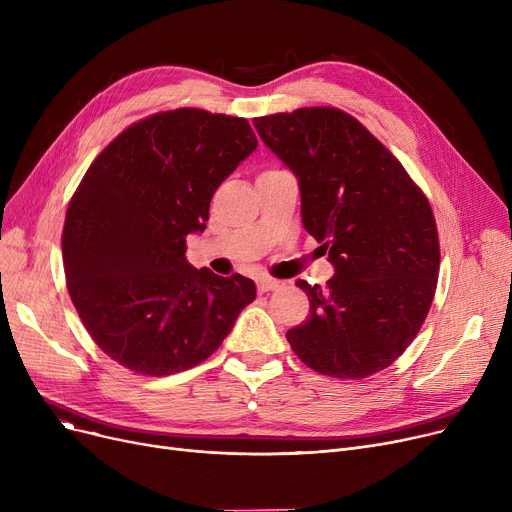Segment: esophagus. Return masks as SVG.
<instances>
[{
  "label": "esophagus",
  "mask_w": 512,
  "mask_h": 512,
  "mask_svg": "<svg viewBox=\"0 0 512 512\" xmlns=\"http://www.w3.org/2000/svg\"><path fill=\"white\" fill-rule=\"evenodd\" d=\"M280 286H282V282H280V280H274V278H261V280L257 282V288H259V292L276 290V288H280Z\"/></svg>",
  "instance_id": "34e87169"
}]
</instances>
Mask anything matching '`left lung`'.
<instances>
[{
	"label": "left lung",
	"mask_w": 512,
	"mask_h": 512,
	"mask_svg": "<svg viewBox=\"0 0 512 512\" xmlns=\"http://www.w3.org/2000/svg\"><path fill=\"white\" fill-rule=\"evenodd\" d=\"M297 176L305 230L334 265L328 286L297 280L309 317L286 332L311 369L359 380L394 363L434 301L440 245L425 195L353 116L303 107L253 120Z\"/></svg>",
	"instance_id": "obj_1"
}]
</instances>
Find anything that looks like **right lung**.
<instances>
[{"instance_id":"add662e5","label":"right lung","mask_w":512,"mask_h":512,"mask_svg":"<svg viewBox=\"0 0 512 512\" xmlns=\"http://www.w3.org/2000/svg\"><path fill=\"white\" fill-rule=\"evenodd\" d=\"M257 149L245 118L195 107L155 114L107 145L70 201V299L101 351L141 375L205 361L255 301V282L186 261L218 186Z\"/></svg>"}]
</instances>
